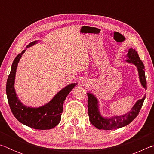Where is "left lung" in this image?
Here are the masks:
<instances>
[{
  "label": "left lung",
  "mask_w": 154,
  "mask_h": 154,
  "mask_svg": "<svg viewBox=\"0 0 154 154\" xmlns=\"http://www.w3.org/2000/svg\"><path fill=\"white\" fill-rule=\"evenodd\" d=\"M126 61L128 63H132L137 66L140 83L143 87L147 90V82L145 79V66L143 62L140 60L134 49L130 48L127 54V59ZM88 94V115H89L90 122L93 126L97 128L99 130H113L119 128L129 124L137 118L139 114L140 109L144 102L145 95L141 99H139L134 104L133 107L131 109L130 112L122 116H113L111 118H105L101 116L99 111L98 101V99L95 97L94 95L90 92L87 93Z\"/></svg>",
  "instance_id": "obj_1"
}]
</instances>
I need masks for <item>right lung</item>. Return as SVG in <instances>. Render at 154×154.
<instances>
[{
  "instance_id": "right-lung-1",
  "label": "right lung",
  "mask_w": 154,
  "mask_h": 154,
  "mask_svg": "<svg viewBox=\"0 0 154 154\" xmlns=\"http://www.w3.org/2000/svg\"><path fill=\"white\" fill-rule=\"evenodd\" d=\"M37 42L38 41H32L26 48L32 46ZM25 51L23 50L22 53L18 54L13 62L11 72L7 81L6 93L10 109L15 118L26 126L37 130L51 129L60 122L65 99L77 83L64 87L45 105L36 108L24 105L16 96L14 83L18 62Z\"/></svg>"
}]
</instances>
